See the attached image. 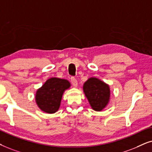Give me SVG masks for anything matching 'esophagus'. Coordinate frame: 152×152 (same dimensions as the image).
<instances>
[{
    "mask_svg": "<svg viewBox=\"0 0 152 152\" xmlns=\"http://www.w3.org/2000/svg\"><path fill=\"white\" fill-rule=\"evenodd\" d=\"M71 81H72V83L73 86H74V87H77L78 81H77V80H76V78H74V77L71 78Z\"/></svg>",
    "mask_w": 152,
    "mask_h": 152,
    "instance_id": "1",
    "label": "esophagus"
}]
</instances>
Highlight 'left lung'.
I'll use <instances>...</instances> for the list:
<instances>
[{"label": "left lung", "mask_w": 152, "mask_h": 152, "mask_svg": "<svg viewBox=\"0 0 152 152\" xmlns=\"http://www.w3.org/2000/svg\"><path fill=\"white\" fill-rule=\"evenodd\" d=\"M83 91L93 110L101 111L110 99V88L108 85L96 78H90L83 85Z\"/></svg>", "instance_id": "left-lung-1"}]
</instances>
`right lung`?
I'll return each mask as SVG.
<instances>
[{
    "instance_id": "add662e5",
    "label": "right lung",
    "mask_w": 152,
    "mask_h": 152,
    "mask_svg": "<svg viewBox=\"0 0 152 152\" xmlns=\"http://www.w3.org/2000/svg\"><path fill=\"white\" fill-rule=\"evenodd\" d=\"M70 87V83L65 79L51 78L46 80L36 93V102L44 112L54 113L59 109L64 90Z\"/></svg>"
}]
</instances>
